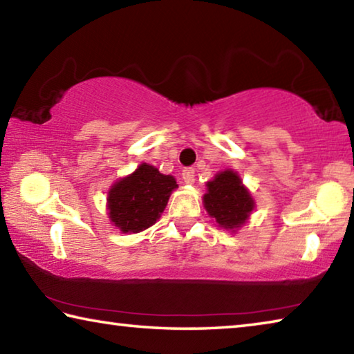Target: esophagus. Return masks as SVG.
I'll use <instances>...</instances> for the list:
<instances>
[{"instance_id": "34e87169", "label": "esophagus", "mask_w": 354, "mask_h": 354, "mask_svg": "<svg viewBox=\"0 0 354 354\" xmlns=\"http://www.w3.org/2000/svg\"><path fill=\"white\" fill-rule=\"evenodd\" d=\"M183 179L185 184H194L195 183V170L194 169H184L183 170Z\"/></svg>"}]
</instances>
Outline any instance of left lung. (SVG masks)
<instances>
[{
	"instance_id": "8db88e82",
	"label": "left lung",
	"mask_w": 354,
	"mask_h": 354,
	"mask_svg": "<svg viewBox=\"0 0 354 354\" xmlns=\"http://www.w3.org/2000/svg\"><path fill=\"white\" fill-rule=\"evenodd\" d=\"M206 185L207 194L203 196V203L207 214L221 227L234 231L247 223L254 209V200L236 171H220Z\"/></svg>"
}]
</instances>
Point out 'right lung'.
I'll use <instances>...</instances> for the list:
<instances>
[{
  "label": "right lung",
  "instance_id": "1",
  "mask_svg": "<svg viewBox=\"0 0 354 354\" xmlns=\"http://www.w3.org/2000/svg\"><path fill=\"white\" fill-rule=\"evenodd\" d=\"M178 187L175 178L153 165L140 164L129 176L118 179L107 194L109 218L122 232H140L156 223Z\"/></svg>",
  "mask_w": 354,
  "mask_h": 354
}]
</instances>
